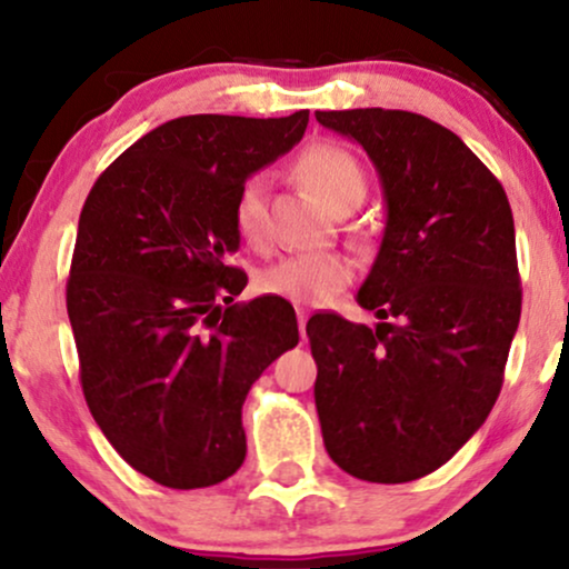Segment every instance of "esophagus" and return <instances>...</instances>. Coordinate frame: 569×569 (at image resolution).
I'll list each match as a JSON object with an SVG mask.
<instances>
[{
	"label": "esophagus",
	"instance_id": "34e87169",
	"mask_svg": "<svg viewBox=\"0 0 569 569\" xmlns=\"http://www.w3.org/2000/svg\"><path fill=\"white\" fill-rule=\"evenodd\" d=\"M297 321H299V337L307 339V312L305 310L297 312Z\"/></svg>",
	"mask_w": 569,
	"mask_h": 569
}]
</instances>
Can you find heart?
<instances>
[{
  "label": "heart",
  "mask_w": 569,
  "mask_h": 569,
  "mask_svg": "<svg viewBox=\"0 0 569 569\" xmlns=\"http://www.w3.org/2000/svg\"><path fill=\"white\" fill-rule=\"evenodd\" d=\"M297 171L318 200L337 213L339 208H356L367 198V173L345 147L316 143L299 158ZM234 227L248 243L262 246L270 232L267 221L264 179H248L234 200ZM352 280V262L342 253H293L259 272L262 293L280 297L291 305L316 307L329 302Z\"/></svg>",
  "instance_id": "1"
}]
</instances>
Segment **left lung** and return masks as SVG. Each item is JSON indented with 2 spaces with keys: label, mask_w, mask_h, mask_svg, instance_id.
Here are the masks:
<instances>
[{
  "label": "left lung",
  "mask_w": 569,
  "mask_h": 569,
  "mask_svg": "<svg viewBox=\"0 0 569 569\" xmlns=\"http://www.w3.org/2000/svg\"><path fill=\"white\" fill-rule=\"evenodd\" d=\"M316 120L361 143L388 208L356 297L380 323L307 321L323 443L345 473L403 485L441 468L500 396L521 316L511 206L460 136L428 117L345 109Z\"/></svg>",
  "instance_id": "obj_1"
}]
</instances>
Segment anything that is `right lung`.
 Instances as JSON below:
<instances>
[{
    "instance_id": "right-lung-1",
    "label": "right lung",
    "mask_w": 569,
    "mask_h": 569,
    "mask_svg": "<svg viewBox=\"0 0 569 569\" xmlns=\"http://www.w3.org/2000/svg\"><path fill=\"white\" fill-rule=\"evenodd\" d=\"M307 120L176 117L126 149L82 206L67 283L82 393L122 460L162 487H211L243 466L248 390L299 342L286 299L232 305L248 278L227 259L240 187Z\"/></svg>"
}]
</instances>
